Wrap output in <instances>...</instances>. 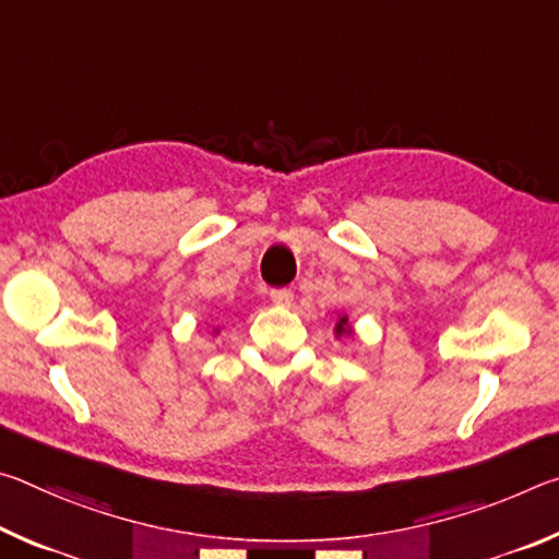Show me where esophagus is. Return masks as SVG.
Returning <instances> with one entry per match:
<instances>
[{
	"label": "esophagus",
	"mask_w": 559,
	"mask_h": 559,
	"mask_svg": "<svg viewBox=\"0 0 559 559\" xmlns=\"http://www.w3.org/2000/svg\"><path fill=\"white\" fill-rule=\"evenodd\" d=\"M271 300L276 302V306H290V302H293V290H288V288L271 290Z\"/></svg>",
	"instance_id": "obj_1"
}]
</instances>
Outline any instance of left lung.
Wrapping results in <instances>:
<instances>
[{
  "label": "left lung",
  "mask_w": 559,
  "mask_h": 559,
  "mask_svg": "<svg viewBox=\"0 0 559 559\" xmlns=\"http://www.w3.org/2000/svg\"><path fill=\"white\" fill-rule=\"evenodd\" d=\"M343 323H345V318H343ZM337 333H343V325H340V328H337Z\"/></svg>",
  "instance_id": "left-lung-1"
}]
</instances>
